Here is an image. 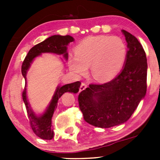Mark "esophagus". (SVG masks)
I'll return each mask as SVG.
<instances>
[{"label": "esophagus", "mask_w": 160, "mask_h": 160, "mask_svg": "<svg viewBox=\"0 0 160 160\" xmlns=\"http://www.w3.org/2000/svg\"><path fill=\"white\" fill-rule=\"evenodd\" d=\"M87 87H88V85H87L86 83H81V85H80V91H83V90H84L87 88Z\"/></svg>", "instance_id": "obj_1"}]
</instances>
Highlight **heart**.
<instances>
[{
    "mask_svg": "<svg viewBox=\"0 0 160 160\" xmlns=\"http://www.w3.org/2000/svg\"><path fill=\"white\" fill-rule=\"evenodd\" d=\"M75 56L69 58V67L74 73L83 76L90 68L93 80L106 82L122 70L127 58V46L122 38L96 35L82 40L75 47Z\"/></svg>",
    "mask_w": 160,
    "mask_h": 160,
    "instance_id": "heart-1",
    "label": "heart"
}]
</instances>
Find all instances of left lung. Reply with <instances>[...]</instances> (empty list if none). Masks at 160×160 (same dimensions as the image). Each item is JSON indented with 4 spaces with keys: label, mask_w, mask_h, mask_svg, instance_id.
<instances>
[{
    "label": "left lung",
    "mask_w": 160,
    "mask_h": 160,
    "mask_svg": "<svg viewBox=\"0 0 160 160\" xmlns=\"http://www.w3.org/2000/svg\"><path fill=\"white\" fill-rule=\"evenodd\" d=\"M122 32L128 49L120 73L108 83L90 84L78 96L84 120L98 128H111L125 123L146 93V52L134 35L125 30Z\"/></svg>",
    "instance_id": "obj_1"
}]
</instances>
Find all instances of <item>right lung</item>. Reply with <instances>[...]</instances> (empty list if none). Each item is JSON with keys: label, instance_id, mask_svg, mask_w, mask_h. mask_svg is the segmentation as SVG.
<instances>
[{"label": "right lung", "instance_id": "1", "mask_svg": "<svg viewBox=\"0 0 160 160\" xmlns=\"http://www.w3.org/2000/svg\"><path fill=\"white\" fill-rule=\"evenodd\" d=\"M74 41V38L70 35H55L50 36L42 42L35 45L28 52V55L25 57L22 66V73L25 80V88L22 93V98L26 107L27 113L30 121V125L33 130L34 133L39 138L46 140H51L54 137V132L52 128V118L54 114L55 109L57 107V102L59 98L63 93L67 92L77 93L79 91L80 83V81L74 82L63 86H58L56 91L53 94L52 98L50 101L49 106L46 110L41 115H37L32 110L29 102L28 101L26 93L27 84V72L30 68L31 64L33 62L34 59L37 56L45 52L54 53L56 55H62L66 60L68 59V52H67V46L69 43Z\"/></svg>", "mask_w": 160, "mask_h": 160}]
</instances>
